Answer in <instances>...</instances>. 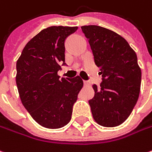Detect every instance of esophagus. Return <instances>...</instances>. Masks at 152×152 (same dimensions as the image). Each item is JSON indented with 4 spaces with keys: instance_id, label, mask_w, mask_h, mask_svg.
Listing matches in <instances>:
<instances>
[{
    "instance_id": "1",
    "label": "esophagus",
    "mask_w": 152,
    "mask_h": 152,
    "mask_svg": "<svg viewBox=\"0 0 152 152\" xmlns=\"http://www.w3.org/2000/svg\"><path fill=\"white\" fill-rule=\"evenodd\" d=\"M83 83H84V86H88L90 83L88 82H87V81H83Z\"/></svg>"
}]
</instances>
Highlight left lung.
Here are the masks:
<instances>
[{"label": "left lung", "instance_id": "8db88e82", "mask_svg": "<svg viewBox=\"0 0 152 152\" xmlns=\"http://www.w3.org/2000/svg\"><path fill=\"white\" fill-rule=\"evenodd\" d=\"M95 64L102 75L100 88L93 85L94 97L88 101L98 124L112 128L127 120L139 99L141 69L137 55L128 42L112 30L84 25Z\"/></svg>", "mask_w": 152, "mask_h": 152}]
</instances>
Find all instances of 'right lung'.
<instances>
[{
	"mask_svg": "<svg viewBox=\"0 0 152 152\" xmlns=\"http://www.w3.org/2000/svg\"><path fill=\"white\" fill-rule=\"evenodd\" d=\"M77 27L51 26L39 32L23 48L17 61L16 83L21 102L44 128L60 129L71 119L73 105L83 82L80 76L59 79L65 64L64 41Z\"/></svg>",
	"mask_w": 152,
	"mask_h": 152,
	"instance_id": "obj_1",
	"label": "right lung"
}]
</instances>
